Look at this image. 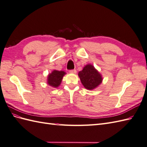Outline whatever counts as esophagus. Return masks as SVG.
Instances as JSON below:
<instances>
[{
	"label": "esophagus",
	"instance_id": "34e87169",
	"mask_svg": "<svg viewBox=\"0 0 147 147\" xmlns=\"http://www.w3.org/2000/svg\"><path fill=\"white\" fill-rule=\"evenodd\" d=\"M69 73H76V69H70L69 71Z\"/></svg>",
	"mask_w": 147,
	"mask_h": 147
}]
</instances>
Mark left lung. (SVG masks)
Masks as SVG:
<instances>
[{
    "instance_id": "left-lung-1",
    "label": "left lung",
    "mask_w": 147,
    "mask_h": 147,
    "mask_svg": "<svg viewBox=\"0 0 147 147\" xmlns=\"http://www.w3.org/2000/svg\"><path fill=\"white\" fill-rule=\"evenodd\" d=\"M81 81L84 88L92 90L98 86L102 82L100 74L92 65H86L83 69L78 73Z\"/></svg>"
}]
</instances>
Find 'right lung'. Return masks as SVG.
Returning <instances> with one entry per match:
<instances>
[{
	"label": "right lung",
	"instance_id": "obj_1",
	"mask_svg": "<svg viewBox=\"0 0 147 147\" xmlns=\"http://www.w3.org/2000/svg\"><path fill=\"white\" fill-rule=\"evenodd\" d=\"M65 74V72L63 71H56L54 70L53 72L48 75V83L53 87L57 88L58 86L61 84L62 79L64 75Z\"/></svg>",
	"mask_w": 147,
	"mask_h": 147
}]
</instances>
